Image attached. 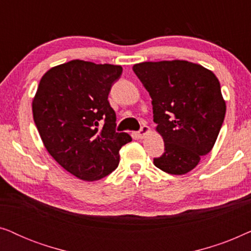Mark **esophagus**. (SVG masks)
<instances>
[{
	"instance_id": "obj_1",
	"label": "esophagus",
	"mask_w": 251,
	"mask_h": 251,
	"mask_svg": "<svg viewBox=\"0 0 251 251\" xmlns=\"http://www.w3.org/2000/svg\"><path fill=\"white\" fill-rule=\"evenodd\" d=\"M147 132H150L149 126H142V128L138 130V132H137V133H138V136L140 137V138H143V137L145 136Z\"/></svg>"
}]
</instances>
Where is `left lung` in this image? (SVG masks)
Listing matches in <instances>:
<instances>
[{
    "instance_id": "obj_1",
    "label": "left lung",
    "mask_w": 251,
    "mask_h": 251,
    "mask_svg": "<svg viewBox=\"0 0 251 251\" xmlns=\"http://www.w3.org/2000/svg\"><path fill=\"white\" fill-rule=\"evenodd\" d=\"M132 70L152 98L153 121L164 142L154 164L171 175L187 174L212 150L224 122L218 78L186 60L145 61Z\"/></svg>"
}]
</instances>
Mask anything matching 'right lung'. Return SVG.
<instances>
[{"instance_id": "obj_1", "label": "right lung", "mask_w": 251, "mask_h": 251, "mask_svg": "<svg viewBox=\"0 0 251 251\" xmlns=\"http://www.w3.org/2000/svg\"><path fill=\"white\" fill-rule=\"evenodd\" d=\"M122 74L118 65L71 60L41 78L33 118L51 156L82 180L101 179L119 166L120 150L131 137L116 132L108 101Z\"/></svg>"}]
</instances>
